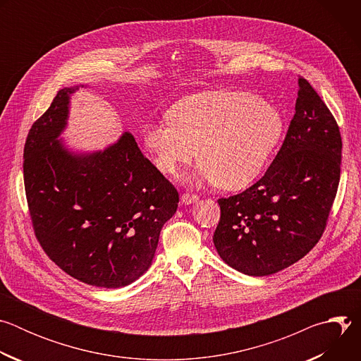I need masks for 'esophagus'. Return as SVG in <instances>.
<instances>
[{
  "label": "esophagus",
  "mask_w": 361,
  "mask_h": 361,
  "mask_svg": "<svg viewBox=\"0 0 361 361\" xmlns=\"http://www.w3.org/2000/svg\"><path fill=\"white\" fill-rule=\"evenodd\" d=\"M198 201V197L197 195H192V194H183L181 195V202L183 204H185V205H188V204H194V202H197Z\"/></svg>",
  "instance_id": "esophagus-1"
}]
</instances>
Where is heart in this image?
Listing matches in <instances>:
<instances>
[{"mask_svg": "<svg viewBox=\"0 0 361 361\" xmlns=\"http://www.w3.org/2000/svg\"><path fill=\"white\" fill-rule=\"evenodd\" d=\"M170 121L144 128V144L166 176H178L197 156L191 181L238 191L259 178L284 134L281 113L243 91H205L184 97Z\"/></svg>", "mask_w": 361, "mask_h": 361, "instance_id": "1", "label": "heart"}]
</instances>
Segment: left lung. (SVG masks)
I'll return each instance as SVG.
<instances>
[{
    "label": "left lung",
    "mask_w": 361,
    "mask_h": 361,
    "mask_svg": "<svg viewBox=\"0 0 361 361\" xmlns=\"http://www.w3.org/2000/svg\"><path fill=\"white\" fill-rule=\"evenodd\" d=\"M341 137L330 110L298 78L295 113L271 166L241 194L220 198L213 241L226 264L247 276H270L320 240L337 192Z\"/></svg>",
    "instance_id": "8db88e82"
}]
</instances>
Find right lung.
Segmentation results:
<instances>
[{
	"instance_id": "obj_1",
	"label": "right lung",
	"mask_w": 361,
	"mask_h": 361,
	"mask_svg": "<svg viewBox=\"0 0 361 361\" xmlns=\"http://www.w3.org/2000/svg\"><path fill=\"white\" fill-rule=\"evenodd\" d=\"M59 91L32 124L24 147V184L35 235L71 277L120 288L151 266L160 231L174 216L178 192L124 131L104 149L74 151L61 134L71 95Z\"/></svg>"
}]
</instances>
